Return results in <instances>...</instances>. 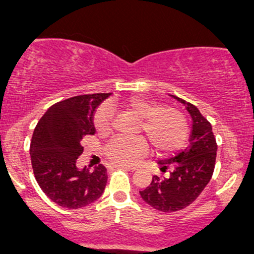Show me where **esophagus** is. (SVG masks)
<instances>
[{"label":"esophagus","mask_w":254,"mask_h":254,"mask_svg":"<svg viewBox=\"0 0 254 254\" xmlns=\"http://www.w3.org/2000/svg\"><path fill=\"white\" fill-rule=\"evenodd\" d=\"M111 168H115V169H124V170H134V168L132 167H126V165H117V164H112Z\"/></svg>","instance_id":"34e87169"}]
</instances>
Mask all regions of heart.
Listing matches in <instances>:
<instances>
[{"instance_id": "heart-1", "label": "heart", "mask_w": 254, "mask_h": 254, "mask_svg": "<svg viewBox=\"0 0 254 254\" xmlns=\"http://www.w3.org/2000/svg\"><path fill=\"white\" fill-rule=\"evenodd\" d=\"M125 111L139 119L138 132L143 133L154 149L160 154L177 152L184 145L189 133L188 120L183 112L173 107H164L140 97H132L122 104ZM111 105H102L94 116V127L100 134L111 130ZM148 153V142L144 137L132 139L117 137L110 140L104 148V154L117 165H135Z\"/></svg>"}]
</instances>
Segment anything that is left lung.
Wrapping results in <instances>:
<instances>
[{
	"label": "left lung",
	"mask_w": 254,
	"mask_h": 254,
	"mask_svg": "<svg viewBox=\"0 0 254 254\" xmlns=\"http://www.w3.org/2000/svg\"><path fill=\"white\" fill-rule=\"evenodd\" d=\"M183 104L192 121L190 143L183 152L169 159L158 160L168 178L154 175L149 187L139 191L143 201L162 212H174L189 206L197 199L212 177L216 160V139L210 122L197 107L170 95Z\"/></svg>",
	"instance_id": "1"
}]
</instances>
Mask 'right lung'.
Wrapping results in <instances>:
<instances>
[{
    "mask_svg": "<svg viewBox=\"0 0 254 254\" xmlns=\"http://www.w3.org/2000/svg\"><path fill=\"white\" fill-rule=\"evenodd\" d=\"M111 94L70 97L47 110L34 128L31 160L34 177L45 195L65 209H81L96 201L107 182L104 165L89 172L76 160L82 138L95 134V110Z\"/></svg>",
    "mask_w": 254,
    "mask_h": 254,
    "instance_id": "add662e5",
    "label": "right lung"
}]
</instances>
